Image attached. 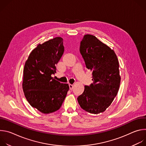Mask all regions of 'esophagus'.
<instances>
[{
	"mask_svg": "<svg viewBox=\"0 0 146 146\" xmlns=\"http://www.w3.org/2000/svg\"><path fill=\"white\" fill-rule=\"evenodd\" d=\"M69 88H70V90H72L73 88V84H70L69 85Z\"/></svg>",
	"mask_w": 146,
	"mask_h": 146,
	"instance_id": "esophagus-1",
	"label": "esophagus"
}]
</instances>
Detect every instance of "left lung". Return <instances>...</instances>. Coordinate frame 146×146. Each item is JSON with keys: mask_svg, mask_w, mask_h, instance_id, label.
<instances>
[{"mask_svg": "<svg viewBox=\"0 0 146 146\" xmlns=\"http://www.w3.org/2000/svg\"><path fill=\"white\" fill-rule=\"evenodd\" d=\"M80 51L87 68L92 73L93 83L85 86L84 92L77 98L78 102L90 113H103L119 90L121 77L117 56L109 46L91 35L84 36Z\"/></svg>", "mask_w": 146, "mask_h": 146, "instance_id": "8db88e82", "label": "left lung"}]
</instances>
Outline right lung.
I'll return each instance as SVG.
<instances>
[{"mask_svg":"<svg viewBox=\"0 0 146 146\" xmlns=\"http://www.w3.org/2000/svg\"><path fill=\"white\" fill-rule=\"evenodd\" d=\"M64 52L63 38L56 37L39 44L29 54L24 69L23 88L31 106L41 113L59 110L69 90L55 80L56 65Z\"/></svg>","mask_w":146,"mask_h":146,"instance_id":"add662e5","label":"right lung"}]
</instances>
